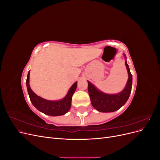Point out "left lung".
<instances>
[{
    "instance_id": "left-lung-1",
    "label": "left lung",
    "mask_w": 160,
    "mask_h": 160,
    "mask_svg": "<svg viewBox=\"0 0 160 160\" xmlns=\"http://www.w3.org/2000/svg\"><path fill=\"white\" fill-rule=\"evenodd\" d=\"M125 59L126 56L125 54ZM128 72V80L125 88L117 94H108L99 90L96 87L88 82V92L92 106L100 112H113L125 105L129 99L132 87V75L131 73L127 61L125 62Z\"/></svg>"
}]
</instances>
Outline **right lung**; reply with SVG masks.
Segmentation results:
<instances>
[{
	"label": "right lung",
	"mask_w": 160,
	"mask_h": 160,
	"mask_svg": "<svg viewBox=\"0 0 160 160\" xmlns=\"http://www.w3.org/2000/svg\"><path fill=\"white\" fill-rule=\"evenodd\" d=\"M30 71H28L27 78V88L32 104L41 112L51 116H59L67 113L71 106L72 97L77 88V82L73 83L64 98L57 101H50L38 96L31 89L29 85Z\"/></svg>",
	"instance_id": "right-lung-1"
}]
</instances>
